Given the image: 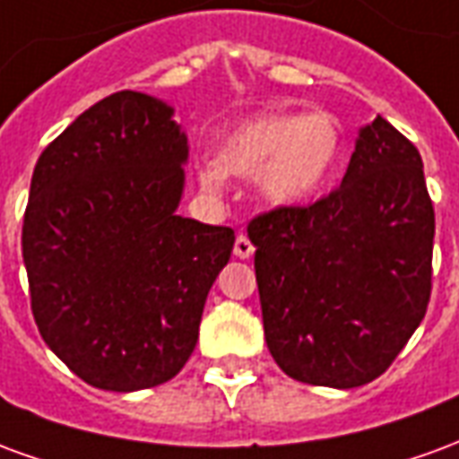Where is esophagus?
Segmentation results:
<instances>
[{"label": "esophagus", "mask_w": 459, "mask_h": 459, "mask_svg": "<svg viewBox=\"0 0 459 459\" xmlns=\"http://www.w3.org/2000/svg\"><path fill=\"white\" fill-rule=\"evenodd\" d=\"M253 243H250V238L248 236H243V233H238V236H236V243H233V255H236V258H250V255H253Z\"/></svg>", "instance_id": "esophagus-1"}]
</instances>
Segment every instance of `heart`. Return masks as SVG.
<instances>
[{
  "label": "heart",
  "mask_w": 459,
  "mask_h": 459,
  "mask_svg": "<svg viewBox=\"0 0 459 459\" xmlns=\"http://www.w3.org/2000/svg\"><path fill=\"white\" fill-rule=\"evenodd\" d=\"M342 152L344 140L332 115H260L221 140L219 157L199 167V181L211 194H221L229 174L255 177L263 199L290 206L325 189Z\"/></svg>",
  "instance_id": "obj_1"
}]
</instances>
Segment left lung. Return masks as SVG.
<instances>
[{
  "instance_id": "obj_1",
  "label": "left lung",
  "mask_w": 459,
  "mask_h": 459,
  "mask_svg": "<svg viewBox=\"0 0 459 459\" xmlns=\"http://www.w3.org/2000/svg\"><path fill=\"white\" fill-rule=\"evenodd\" d=\"M435 211L423 160L381 115L342 186L248 223L265 342L295 381L356 388L394 364L433 290Z\"/></svg>"
}]
</instances>
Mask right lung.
I'll return each instance as SVG.
<instances>
[{
    "instance_id": "1",
    "label": "right lung",
    "mask_w": 459,
    "mask_h": 459,
    "mask_svg": "<svg viewBox=\"0 0 459 459\" xmlns=\"http://www.w3.org/2000/svg\"><path fill=\"white\" fill-rule=\"evenodd\" d=\"M169 105L120 91L36 161L22 229L36 327L103 391L169 381L189 361L233 229L177 216L186 134Z\"/></svg>"
}]
</instances>
